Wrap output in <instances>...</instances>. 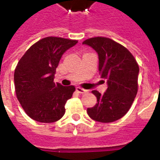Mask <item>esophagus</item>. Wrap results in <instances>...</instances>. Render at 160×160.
Segmentation results:
<instances>
[{
	"label": "esophagus",
	"mask_w": 160,
	"mask_h": 160,
	"mask_svg": "<svg viewBox=\"0 0 160 160\" xmlns=\"http://www.w3.org/2000/svg\"><path fill=\"white\" fill-rule=\"evenodd\" d=\"M76 91L80 94H84V93H86L88 92V91L86 89H83V88H80V87H76Z\"/></svg>",
	"instance_id": "1"
}]
</instances>
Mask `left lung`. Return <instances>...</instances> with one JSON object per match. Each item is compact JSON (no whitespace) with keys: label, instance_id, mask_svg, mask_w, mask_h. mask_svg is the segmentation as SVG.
I'll return each instance as SVG.
<instances>
[{"label":"left lung","instance_id":"1","mask_svg":"<svg viewBox=\"0 0 160 160\" xmlns=\"http://www.w3.org/2000/svg\"><path fill=\"white\" fill-rule=\"evenodd\" d=\"M83 44L98 52L99 74L108 84L103 94L92 91L97 103L87 108V113L98 122H113L122 118L134 102L138 90L139 66L125 47L109 38H90Z\"/></svg>","mask_w":160,"mask_h":160}]
</instances>
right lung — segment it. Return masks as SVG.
Returning <instances> with one entry per match:
<instances>
[{
  "label": "right lung",
  "instance_id": "right-lung-1",
  "mask_svg": "<svg viewBox=\"0 0 160 160\" xmlns=\"http://www.w3.org/2000/svg\"><path fill=\"white\" fill-rule=\"evenodd\" d=\"M78 42L61 37H46L29 47L14 72L15 92L25 113L38 122L58 121L74 86L55 84L54 74L62 54Z\"/></svg>",
  "mask_w": 160,
  "mask_h": 160
}]
</instances>
